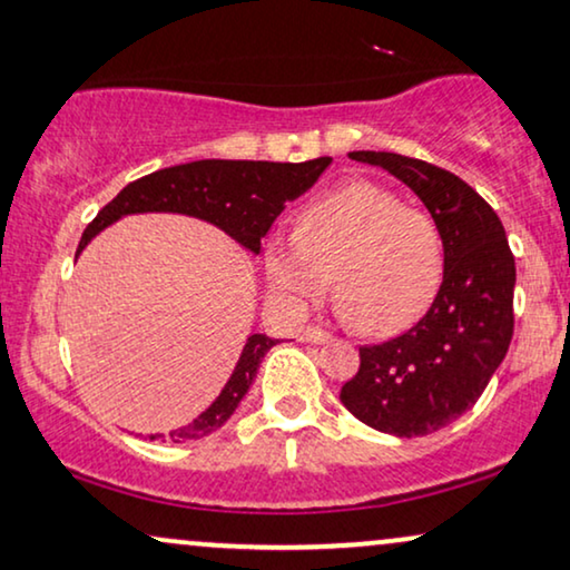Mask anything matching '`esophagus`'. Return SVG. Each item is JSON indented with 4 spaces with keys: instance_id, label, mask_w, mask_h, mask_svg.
<instances>
[{
    "instance_id": "1",
    "label": "esophagus",
    "mask_w": 570,
    "mask_h": 570,
    "mask_svg": "<svg viewBox=\"0 0 570 570\" xmlns=\"http://www.w3.org/2000/svg\"><path fill=\"white\" fill-rule=\"evenodd\" d=\"M302 338H305V342H309V344H323V342H328L331 334L321 326H307L305 331H302Z\"/></svg>"
}]
</instances>
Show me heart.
<instances>
[{
    "label": "heart",
    "mask_w": 570,
    "mask_h": 570,
    "mask_svg": "<svg viewBox=\"0 0 570 570\" xmlns=\"http://www.w3.org/2000/svg\"><path fill=\"white\" fill-rule=\"evenodd\" d=\"M271 289L289 302L321 297L365 336H392L426 315L444 278V236L400 191L355 178L299 207L292 242L265 244Z\"/></svg>",
    "instance_id": "1"
}]
</instances>
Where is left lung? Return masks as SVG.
Instances as JSON below:
<instances>
[{"label": "left lung", "instance_id": "obj_1", "mask_svg": "<svg viewBox=\"0 0 570 570\" xmlns=\"http://www.w3.org/2000/svg\"><path fill=\"white\" fill-rule=\"evenodd\" d=\"M405 181L444 236V281L405 334L360 347L338 400L365 426L426 436L476 405L513 338L515 261L500 218L455 173L394 153H350Z\"/></svg>", "mask_w": 570, "mask_h": 570}]
</instances>
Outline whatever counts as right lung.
Here are the masks:
<instances>
[{"instance_id":"1","label":"right lung","mask_w":570,"mask_h":570,"mask_svg":"<svg viewBox=\"0 0 570 570\" xmlns=\"http://www.w3.org/2000/svg\"><path fill=\"white\" fill-rule=\"evenodd\" d=\"M328 163L331 157H315V160L307 163L197 160L155 170L149 176L136 178L118 197L107 202L102 210L97 213V218L86 226L81 242H78V252L89 244L91 236H97L105 226L124 218V215L184 213L215 223V226H220L223 232L232 234L236 242L257 255L261 239L268 234V228L284 210L286 202L297 199L299 194H305L309 186L318 181ZM273 344H276V338L252 334L218 400L189 426L170 431V442H191V439H202L218 431L239 407L242 397L255 381L265 352Z\"/></svg>"}]
</instances>
